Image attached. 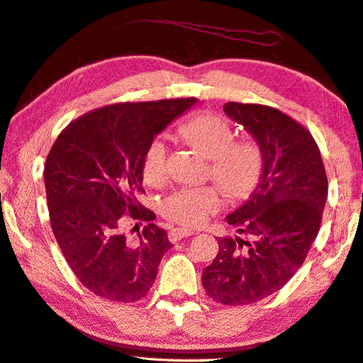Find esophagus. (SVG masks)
<instances>
[{"label":"esophagus","mask_w":363,"mask_h":363,"mask_svg":"<svg viewBox=\"0 0 363 363\" xmlns=\"http://www.w3.org/2000/svg\"><path fill=\"white\" fill-rule=\"evenodd\" d=\"M190 235H194L192 230H187V228H173V230H169L168 238H169L171 242H176V241H179V240H182V238H187V236H190Z\"/></svg>","instance_id":"esophagus-1"}]
</instances>
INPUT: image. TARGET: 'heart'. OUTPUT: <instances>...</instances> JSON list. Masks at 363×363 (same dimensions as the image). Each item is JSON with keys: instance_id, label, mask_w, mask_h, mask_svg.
Returning a JSON list of instances; mask_svg holds the SVG:
<instances>
[{"instance_id": "b5f03b06", "label": "heart", "mask_w": 363, "mask_h": 363, "mask_svg": "<svg viewBox=\"0 0 363 363\" xmlns=\"http://www.w3.org/2000/svg\"><path fill=\"white\" fill-rule=\"evenodd\" d=\"M181 136L211 159L209 173L223 192L242 199L255 189L263 167L260 149L252 141L235 140L233 128L223 118L213 114L196 116L182 125ZM167 171V144L154 140L143 157L144 179L160 182ZM220 208L222 196L216 187H184L164 196L160 204L167 219L187 227L201 225Z\"/></svg>"}]
</instances>
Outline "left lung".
<instances>
[{"mask_svg": "<svg viewBox=\"0 0 363 363\" xmlns=\"http://www.w3.org/2000/svg\"><path fill=\"white\" fill-rule=\"evenodd\" d=\"M254 136L262 152L260 184L227 222L246 238H219V252L203 269L208 296L227 306L250 305L284 287L319 233L328 194L313 135L282 111L255 103L223 104Z\"/></svg>", "mask_w": 363, "mask_h": 363, "instance_id": "8db88e82", "label": "left lung"}]
</instances>
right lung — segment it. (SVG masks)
Here are the masks:
<instances>
[{
  "label": "right lung",
  "mask_w": 363,
  "mask_h": 363,
  "mask_svg": "<svg viewBox=\"0 0 363 363\" xmlns=\"http://www.w3.org/2000/svg\"><path fill=\"white\" fill-rule=\"evenodd\" d=\"M196 98L117 103L77 117L50 147L44 182L52 232L72 273L111 301L146 296L163 254L173 247L155 214L138 201L143 157L154 136ZM128 218L147 221L138 240Z\"/></svg>",
  "instance_id": "obj_1"
}]
</instances>
